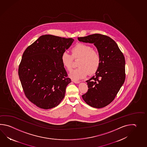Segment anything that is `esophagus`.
I'll return each instance as SVG.
<instances>
[{
  "label": "esophagus",
  "instance_id": "esophagus-1",
  "mask_svg": "<svg viewBox=\"0 0 147 147\" xmlns=\"http://www.w3.org/2000/svg\"><path fill=\"white\" fill-rule=\"evenodd\" d=\"M72 81H73L74 82H75L76 84H78V83H79L80 81H79V80H73L72 79Z\"/></svg>",
  "mask_w": 147,
  "mask_h": 147
}]
</instances>
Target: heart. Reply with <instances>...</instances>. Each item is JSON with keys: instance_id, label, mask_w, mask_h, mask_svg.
I'll return each mask as SVG.
<instances>
[{"instance_id": "b5f03b06", "label": "heart", "mask_w": 147, "mask_h": 147, "mask_svg": "<svg viewBox=\"0 0 147 147\" xmlns=\"http://www.w3.org/2000/svg\"><path fill=\"white\" fill-rule=\"evenodd\" d=\"M71 55L64 52L61 56V61L65 69L71 71L74 59H79L78 68L70 74L72 79H78L84 78L88 74L92 75L97 72L101 64V57L97 50L92 49L90 45L79 43L70 49Z\"/></svg>"}]
</instances>
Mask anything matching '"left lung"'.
<instances>
[{
	"instance_id": "8db88e82",
	"label": "left lung",
	"mask_w": 147,
	"mask_h": 147,
	"mask_svg": "<svg viewBox=\"0 0 147 147\" xmlns=\"http://www.w3.org/2000/svg\"><path fill=\"white\" fill-rule=\"evenodd\" d=\"M78 38L94 44L101 57L96 75L86 81L88 89L82 99L91 107L103 108L115 99L125 82V57L116 42L106 35L95 34Z\"/></svg>"
}]
</instances>
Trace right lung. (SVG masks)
Returning a JSON list of instances; mask_svg holds the SVG:
<instances>
[{
  "label": "right lung",
  "instance_id": "add662e5",
  "mask_svg": "<svg viewBox=\"0 0 147 147\" xmlns=\"http://www.w3.org/2000/svg\"><path fill=\"white\" fill-rule=\"evenodd\" d=\"M74 41L71 38L43 35L23 53L18 68L19 79L26 97L38 107L51 109L65 97L71 79L61 56Z\"/></svg>",
  "mask_w": 147,
  "mask_h": 147
}]
</instances>
